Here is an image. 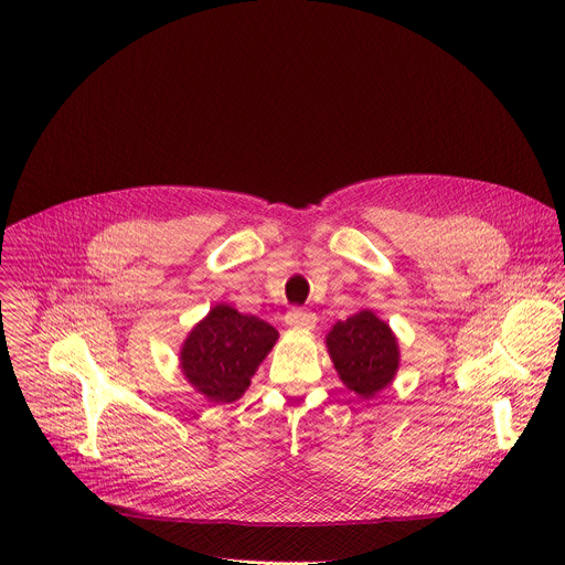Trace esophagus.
I'll return each mask as SVG.
<instances>
[{
	"label": "esophagus",
	"instance_id": "34e87169",
	"mask_svg": "<svg viewBox=\"0 0 565 565\" xmlns=\"http://www.w3.org/2000/svg\"><path fill=\"white\" fill-rule=\"evenodd\" d=\"M315 312L306 308H290L286 312V324L292 329H312L315 327Z\"/></svg>",
	"mask_w": 565,
	"mask_h": 565
}]
</instances>
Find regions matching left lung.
Masks as SVG:
<instances>
[{
	"label": "left lung",
	"instance_id": "8db88e82",
	"mask_svg": "<svg viewBox=\"0 0 565 565\" xmlns=\"http://www.w3.org/2000/svg\"><path fill=\"white\" fill-rule=\"evenodd\" d=\"M327 344L342 382L362 397L382 391L397 371V342L371 310L338 321Z\"/></svg>",
	"mask_w": 565,
	"mask_h": 565
}]
</instances>
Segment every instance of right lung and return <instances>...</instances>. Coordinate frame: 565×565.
<instances>
[{
	"label": "right lung",
	"mask_w": 565,
	"mask_h": 565,
	"mask_svg": "<svg viewBox=\"0 0 565 565\" xmlns=\"http://www.w3.org/2000/svg\"><path fill=\"white\" fill-rule=\"evenodd\" d=\"M277 335L268 321L218 303L185 340L183 373L210 399L234 402L250 386Z\"/></svg>",
	"instance_id": "right-lung-1"
}]
</instances>
